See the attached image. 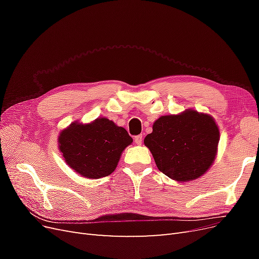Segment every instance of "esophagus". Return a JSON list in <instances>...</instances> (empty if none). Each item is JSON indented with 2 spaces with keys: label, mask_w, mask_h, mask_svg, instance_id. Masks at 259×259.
<instances>
[{
  "label": "esophagus",
  "mask_w": 259,
  "mask_h": 259,
  "mask_svg": "<svg viewBox=\"0 0 259 259\" xmlns=\"http://www.w3.org/2000/svg\"><path fill=\"white\" fill-rule=\"evenodd\" d=\"M134 142H135L136 145L140 146V145H142V143H143V136H142V135L135 136V137H134Z\"/></svg>",
  "instance_id": "1"
}]
</instances>
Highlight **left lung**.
I'll return each instance as SVG.
<instances>
[{"instance_id": "8db88e82", "label": "left lung", "mask_w": 259, "mask_h": 259, "mask_svg": "<svg viewBox=\"0 0 259 259\" xmlns=\"http://www.w3.org/2000/svg\"><path fill=\"white\" fill-rule=\"evenodd\" d=\"M144 143L163 174L185 183L204 175L214 163L219 130L209 114L189 109L159 117Z\"/></svg>"}]
</instances>
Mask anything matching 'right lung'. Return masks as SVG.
I'll use <instances>...</instances> for the list:
<instances>
[{
    "label": "right lung",
    "mask_w": 259,
    "mask_h": 259,
    "mask_svg": "<svg viewBox=\"0 0 259 259\" xmlns=\"http://www.w3.org/2000/svg\"><path fill=\"white\" fill-rule=\"evenodd\" d=\"M133 143L126 130L107 117L88 124L73 122L60 132L59 150L81 176L98 179L114 171L123 150Z\"/></svg>",
    "instance_id": "1"
}]
</instances>
